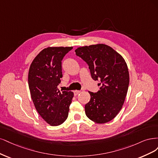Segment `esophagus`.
I'll use <instances>...</instances> for the list:
<instances>
[{
  "mask_svg": "<svg viewBox=\"0 0 158 158\" xmlns=\"http://www.w3.org/2000/svg\"><path fill=\"white\" fill-rule=\"evenodd\" d=\"M80 93H81V91H80V90H75L74 92H73V93H74V95H75V96H77V94H79Z\"/></svg>",
  "mask_w": 158,
  "mask_h": 158,
  "instance_id": "34e87169",
  "label": "esophagus"
}]
</instances>
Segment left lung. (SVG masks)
<instances>
[{"label":"left lung","mask_w":158,"mask_h":158,"mask_svg":"<svg viewBox=\"0 0 158 158\" xmlns=\"http://www.w3.org/2000/svg\"><path fill=\"white\" fill-rule=\"evenodd\" d=\"M75 51L88 64L93 80L100 81L98 92L89 91L90 100L85 106L86 115L96 123L109 122L122 108L128 90L129 74L125 61L104 44L85 46Z\"/></svg>","instance_id":"1"}]
</instances>
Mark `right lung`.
Wrapping results in <instances>:
<instances>
[{
	"instance_id": "right-lung-1",
	"label": "right lung",
	"mask_w": 158,
	"mask_h": 158,
	"mask_svg": "<svg viewBox=\"0 0 158 158\" xmlns=\"http://www.w3.org/2000/svg\"><path fill=\"white\" fill-rule=\"evenodd\" d=\"M73 47H48L35 58L30 65L28 84L35 108L52 126L62 124L68 118L73 97L71 91L58 89L62 77V60Z\"/></svg>"
}]
</instances>
